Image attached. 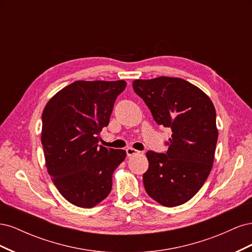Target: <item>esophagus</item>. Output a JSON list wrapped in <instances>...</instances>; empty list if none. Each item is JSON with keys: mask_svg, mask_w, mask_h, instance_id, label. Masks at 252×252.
Segmentation results:
<instances>
[{"mask_svg": "<svg viewBox=\"0 0 252 252\" xmlns=\"http://www.w3.org/2000/svg\"><path fill=\"white\" fill-rule=\"evenodd\" d=\"M126 154H127V156H128V157H132V156H135V155H139V154H141V151L136 150V149H134V148L129 147V148H127V149H126Z\"/></svg>", "mask_w": 252, "mask_h": 252, "instance_id": "obj_1", "label": "esophagus"}]
</instances>
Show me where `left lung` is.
Returning <instances> with one entry per match:
<instances>
[{"label": "left lung", "instance_id": "obj_1", "mask_svg": "<svg viewBox=\"0 0 252 252\" xmlns=\"http://www.w3.org/2000/svg\"><path fill=\"white\" fill-rule=\"evenodd\" d=\"M132 87L157 123L172 131L166 154H146L145 190L166 207L184 204L202 188L215 161V106L203 90L180 78L134 80Z\"/></svg>", "mask_w": 252, "mask_h": 252}]
</instances>
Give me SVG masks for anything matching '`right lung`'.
Returning a JSON list of instances; mask_svg holds the SVG:
<instances>
[{"mask_svg": "<svg viewBox=\"0 0 252 252\" xmlns=\"http://www.w3.org/2000/svg\"><path fill=\"white\" fill-rule=\"evenodd\" d=\"M125 87L124 80L75 81L43 110L41 142L47 171L59 192L78 207L93 208L107 197L112 174L126 158L123 149L97 145Z\"/></svg>", "mask_w": 252, "mask_h": 252, "instance_id": "1", "label": "right lung"}]
</instances>
